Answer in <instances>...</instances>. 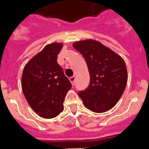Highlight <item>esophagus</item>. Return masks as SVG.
Masks as SVG:
<instances>
[{"instance_id":"34e87169","label":"esophagus","mask_w":149,"mask_h":149,"mask_svg":"<svg viewBox=\"0 0 149 149\" xmlns=\"http://www.w3.org/2000/svg\"><path fill=\"white\" fill-rule=\"evenodd\" d=\"M70 81L71 82V83H72V86H74L75 85V83H76V77H70Z\"/></svg>"}]
</instances>
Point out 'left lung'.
<instances>
[{"label": "left lung", "instance_id": "obj_1", "mask_svg": "<svg viewBox=\"0 0 149 149\" xmlns=\"http://www.w3.org/2000/svg\"><path fill=\"white\" fill-rule=\"evenodd\" d=\"M72 47L85 58L90 83L79 96L86 108L94 112H105L116 106L127 84L125 61L100 41L88 39L76 41Z\"/></svg>", "mask_w": 149, "mask_h": 149}]
</instances>
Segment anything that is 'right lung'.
Returning a JSON list of instances; mask_svg holds the SVG:
<instances>
[{"mask_svg":"<svg viewBox=\"0 0 149 149\" xmlns=\"http://www.w3.org/2000/svg\"><path fill=\"white\" fill-rule=\"evenodd\" d=\"M63 43L45 46L25 65L21 77L24 95L40 116L52 118L63 111V101L72 85L57 63Z\"/></svg>","mask_w":149,"mask_h":149,"instance_id":"right-lung-1","label":"right lung"}]
</instances>
